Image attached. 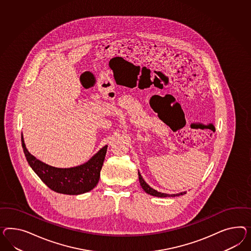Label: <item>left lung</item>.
<instances>
[{"instance_id": "1", "label": "left lung", "mask_w": 251, "mask_h": 251, "mask_svg": "<svg viewBox=\"0 0 251 251\" xmlns=\"http://www.w3.org/2000/svg\"><path fill=\"white\" fill-rule=\"evenodd\" d=\"M138 175H139V181H140V184H141L142 188H143L147 194L151 195V196L157 197H179V196H183V195L186 194L185 191L182 192V193L176 194V195H175V194H174V195H169V194H164V193L158 192V191H156L155 189L151 188L149 184L144 181V179H143V176H142V175L140 174V172H138Z\"/></svg>"}]
</instances>
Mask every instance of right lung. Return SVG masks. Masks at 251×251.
Instances as JSON below:
<instances>
[{
    "label": "right lung",
    "mask_w": 251,
    "mask_h": 251,
    "mask_svg": "<svg viewBox=\"0 0 251 251\" xmlns=\"http://www.w3.org/2000/svg\"><path fill=\"white\" fill-rule=\"evenodd\" d=\"M22 146L29 165L43 183L56 193L77 196L89 192L99 183L108 145L104 146L88 162L70 168H57L43 163L32 155L25 146L22 133Z\"/></svg>",
    "instance_id": "obj_1"
}]
</instances>
